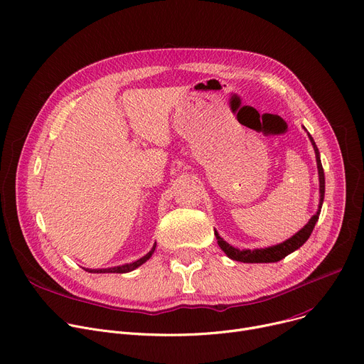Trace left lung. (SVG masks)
I'll use <instances>...</instances> for the list:
<instances>
[{
  "label": "left lung",
  "mask_w": 364,
  "mask_h": 364,
  "mask_svg": "<svg viewBox=\"0 0 364 364\" xmlns=\"http://www.w3.org/2000/svg\"><path fill=\"white\" fill-rule=\"evenodd\" d=\"M309 139H310V141L313 144L314 154H316L318 173H319V193H321V199H319V209H318V212L314 213L310 218V221L297 234H294L291 238L285 240L284 243H279L277 246L264 247V249H255V250H240V249H235V247L230 246L227 241H224V238H221L220 234L215 231V237L218 240V245H220V247L224 250V253L230 259L237 260V262H245V263H271V262H278V260L284 259L285 256H288L289 253H293L297 249H300L306 243L307 238L310 237L314 225H316V223L319 220L321 208H322L323 198H325V174H323L321 155H319V149L316 146V143H314V140H313V137L310 134H309Z\"/></svg>",
  "instance_id": "left-lung-1"
}]
</instances>
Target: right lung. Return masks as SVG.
Here are the masks:
<instances>
[{
    "instance_id": "obj_1",
    "label": "right lung",
    "mask_w": 364,
    "mask_h": 364,
    "mask_svg": "<svg viewBox=\"0 0 364 364\" xmlns=\"http://www.w3.org/2000/svg\"><path fill=\"white\" fill-rule=\"evenodd\" d=\"M156 245H154V247L151 249V252L148 255H144L143 257H140L136 262L132 263H126V264H121V266H114V268H107V269H86L90 274H126V272H132L136 268H139L140 264H143L146 260H149V257L154 255Z\"/></svg>"
}]
</instances>
